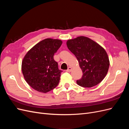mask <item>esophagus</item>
Returning a JSON list of instances; mask_svg holds the SVG:
<instances>
[{"mask_svg": "<svg viewBox=\"0 0 129 129\" xmlns=\"http://www.w3.org/2000/svg\"><path fill=\"white\" fill-rule=\"evenodd\" d=\"M72 68L71 67H69L68 68V69L67 70V71H66V72H71L72 71Z\"/></svg>", "mask_w": 129, "mask_h": 129, "instance_id": "1", "label": "esophagus"}]
</instances>
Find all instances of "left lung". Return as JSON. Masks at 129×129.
I'll return each instance as SVG.
<instances>
[{
  "label": "left lung",
  "instance_id": "obj_1",
  "mask_svg": "<svg viewBox=\"0 0 129 129\" xmlns=\"http://www.w3.org/2000/svg\"><path fill=\"white\" fill-rule=\"evenodd\" d=\"M68 48L79 61L82 71L78 85L90 88L99 84L106 76L110 65L108 54L99 44L87 37L81 36L67 41Z\"/></svg>",
  "mask_w": 129,
  "mask_h": 129
}]
</instances>
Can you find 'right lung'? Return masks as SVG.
Listing matches in <instances>:
<instances>
[{"label": "right lung", "mask_w": 129, "mask_h": 129, "mask_svg": "<svg viewBox=\"0 0 129 129\" xmlns=\"http://www.w3.org/2000/svg\"><path fill=\"white\" fill-rule=\"evenodd\" d=\"M60 40L46 39L31 48L22 62L21 69L27 83L36 90L46 93L57 87L62 72L54 55L60 47Z\"/></svg>", "instance_id": "obj_1"}]
</instances>
